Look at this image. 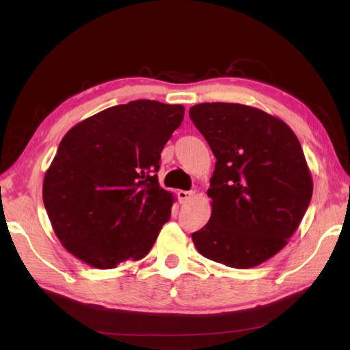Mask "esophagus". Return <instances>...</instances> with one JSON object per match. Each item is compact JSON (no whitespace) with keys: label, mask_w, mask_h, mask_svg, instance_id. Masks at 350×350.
Segmentation results:
<instances>
[{"label":"esophagus","mask_w":350,"mask_h":350,"mask_svg":"<svg viewBox=\"0 0 350 350\" xmlns=\"http://www.w3.org/2000/svg\"><path fill=\"white\" fill-rule=\"evenodd\" d=\"M196 192L194 191H179L177 192V197H179L180 203H188L192 200V197H194Z\"/></svg>","instance_id":"1"}]
</instances>
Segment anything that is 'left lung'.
Returning a JSON list of instances; mask_svg holds the SVG:
<instances>
[{"mask_svg": "<svg viewBox=\"0 0 350 350\" xmlns=\"http://www.w3.org/2000/svg\"><path fill=\"white\" fill-rule=\"evenodd\" d=\"M189 117L217 158L212 215L192 233L196 248L236 269L262 265L286 247L313 196L299 139L278 117L241 103H198Z\"/></svg>", "mask_w": 350, "mask_h": 350, "instance_id": "1", "label": "left lung"}]
</instances>
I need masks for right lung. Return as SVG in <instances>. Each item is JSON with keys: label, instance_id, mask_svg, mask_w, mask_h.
Wrapping results in <instances>:
<instances>
[{"label": "right lung", "instance_id": "add662e5", "mask_svg": "<svg viewBox=\"0 0 350 350\" xmlns=\"http://www.w3.org/2000/svg\"><path fill=\"white\" fill-rule=\"evenodd\" d=\"M183 116L182 105L141 99L66 133L44 174L43 204L70 254L98 269L148 254L174 200L159 187L161 152Z\"/></svg>", "mask_w": 350, "mask_h": 350}]
</instances>
